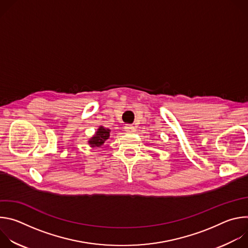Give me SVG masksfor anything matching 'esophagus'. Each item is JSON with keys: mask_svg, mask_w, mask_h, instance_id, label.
Wrapping results in <instances>:
<instances>
[{"mask_svg": "<svg viewBox=\"0 0 248 248\" xmlns=\"http://www.w3.org/2000/svg\"><path fill=\"white\" fill-rule=\"evenodd\" d=\"M125 131L127 132V133H133L134 131H135V127L133 126V125H131V124H127V125H125Z\"/></svg>", "mask_w": 248, "mask_h": 248, "instance_id": "34e87169", "label": "esophagus"}]
</instances>
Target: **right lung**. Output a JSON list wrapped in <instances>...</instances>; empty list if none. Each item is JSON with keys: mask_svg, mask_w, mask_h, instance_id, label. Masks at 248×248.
<instances>
[{"mask_svg": "<svg viewBox=\"0 0 248 248\" xmlns=\"http://www.w3.org/2000/svg\"><path fill=\"white\" fill-rule=\"evenodd\" d=\"M110 134H111V129L106 128L103 125H100L97 131L95 132V134L91 138H89L88 144L92 148L101 147L105 143V141L109 139Z\"/></svg>", "mask_w": 248, "mask_h": 248, "instance_id": "add662e5", "label": "right lung"}]
</instances>
